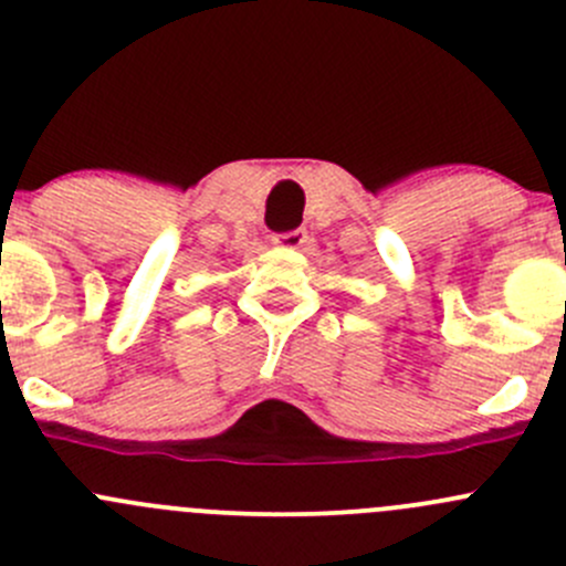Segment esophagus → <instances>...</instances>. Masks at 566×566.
<instances>
[{
	"label": "esophagus",
	"instance_id": "esophagus-1",
	"mask_svg": "<svg viewBox=\"0 0 566 566\" xmlns=\"http://www.w3.org/2000/svg\"><path fill=\"white\" fill-rule=\"evenodd\" d=\"M276 247L282 249H301L306 243V230H290V232H279V235L271 238Z\"/></svg>",
	"mask_w": 566,
	"mask_h": 566
}]
</instances>
